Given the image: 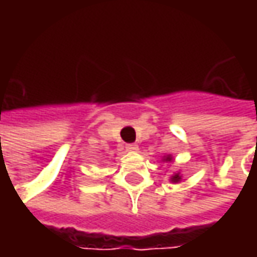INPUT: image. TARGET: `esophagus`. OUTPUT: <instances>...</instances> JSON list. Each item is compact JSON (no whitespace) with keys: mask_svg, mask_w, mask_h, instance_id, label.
Instances as JSON below:
<instances>
[{"mask_svg":"<svg viewBox=\"0 0 257 257\" xmlns=\"http://www.w3.org/2000/svg\"><path fill=\"white\" fill-rule=\"evenodd\" d=\"M125 150L127 152H137L139 150V146L137 144H127L125 146Z\"/></svg>","mask_w":257,"mask_h":257,"instance_id":"obj_1","label":"esophagus"}]
</instances>
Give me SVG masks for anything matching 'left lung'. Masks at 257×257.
<instances>
[{"mask_svg": "<svg viewBox=\"0 0 257 257\" xmlns=\"http://www.w3.org/2000/svg\"><path fill=\"white\" fill-rule=\"evenodd\" d=\"M163 162H166V163H172L173 162V156L172 154H167V156H164L163 159H162ZM183 182V174L180 172H176L173 173L172 176H170V183H180Z\"/></svg>", "mask_w": 257, "mask_h": 257, "instance_id": "obj_1", "label": "left lung"}]
</instances>
